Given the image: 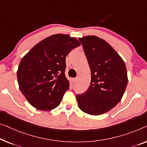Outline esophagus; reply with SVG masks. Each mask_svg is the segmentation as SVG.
<instances>
[{
	"label": "esophagus",
	"mask_w": 147,
	"mask_h": 147,
	"mask_svg": "<svg viewBox=\"0 0 147 147\" xmlns=\"http://www.w3.org/2000/svg\"><path fill=\"white\" fill-rule=\"evenodd\" d=\"M77 80H78V78H73V81L74 83H76V82H77Z\"/></svg>",
	"instance_id": "1"
}]
</instances>
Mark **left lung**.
Returning <instances> with one entry per match:
<instances>
[{
    "mask_svg": "<svg viewBox=\"0 0 147 147\" xmlns=\"http://www.w3.org/2000/svg\"><path fill=\"white\" fill-rule=\"evenodd\" d=\"M91 71L86 92L76 95L79 108L90 115L106 113L120 102L127 85L124 61L104 39L94 36L78 39Z\"/></svg>",
    "mask_w": 147,
    "mask_h": 147,
    "instance_id": "obj_1",
    "label": "left lung"
}]
</instances>
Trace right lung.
Masks as SVG:
<instances>
[{
    "label": "right lung",
    "mask_w": 147,
    "mask_h": 147,
    "mask_svg": "<svg viewBox=\"0 0 147 147\" xmlns=\"http://www.w3.org/2000/svg\"><path fill=\"white\" fill-rule=\"evenodd\" d=\"M80 45L69 35L55 34L34 46L20 63L19 88L30 104L40 110L57 107L69 82L65 76L66 57Z\"/></svg>",
    "instance_id": "obj_1"
}]
</instances>
